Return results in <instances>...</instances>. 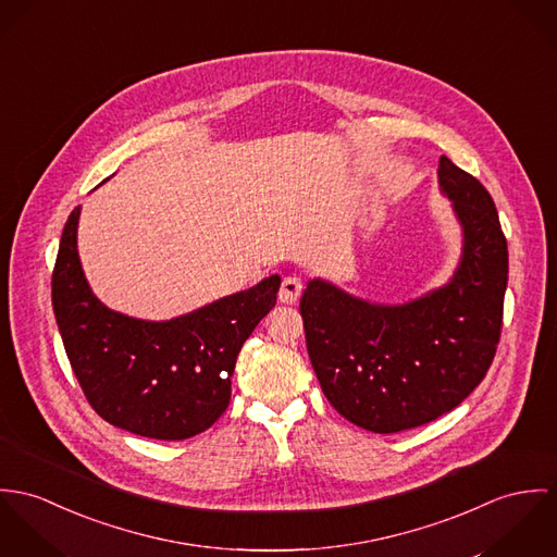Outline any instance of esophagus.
<instances>
[{"label": "esophagus", "instance_id": "esophagus-1", "mask_svg": "<svg viewBox=\"0 0 557 557\" xmlns=\"http://www.w3.org/2000/svg\"><path fill=\"white\" fill-rule=\"evenodd\" d=\"M301 290H304L301 280H299L297 275H288V277H284V280H282V286H280L277 297H280V301H282V304L293 306V304H297V301H299Z\"/></svg>", "mask_w": 557, "mask_h": 557}]
</instances>
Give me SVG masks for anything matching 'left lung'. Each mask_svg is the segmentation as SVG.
<instances>
[{
    "mask_svg": "<svg viewBox=\"0 0 557 557\" xmlns=\"http://www.w3.org/2000/svg\"><path fill=\"white\" fill-rule=\"evenodd\" d=\"M463 251L448 284L404 306L357 299L324 280L301 297L309 361L331 406L373 433L412 430L457 408L485 377L502 331L508 248L494 198L446 156Z\"/></svg>",
    "mask_w": 557,
    "mask_h": 557,
    "instance_id": "1",
    "label": "left lung"
}]
</instances>
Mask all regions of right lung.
<instances>
[{
	"label": "right lung",
	"mask_w": 557,
	"mask_h": 557,
	"mask_svg": "<svg viewBox=\"0 0 557 557\" xmlns=\"http://www.w3.org/2000/svg\"><path fill=\"white\" fill-rule=\"evenodd\" d=\"M76 207L58 251L51 297L72 371L111 425L153 440H186L228 408L244 342L273 309L280 275L186 315L149 322L107 308L91 293L76 249Z\"/></svg>",
	"instance_id": "right-lung-1"
}]
</instances>
